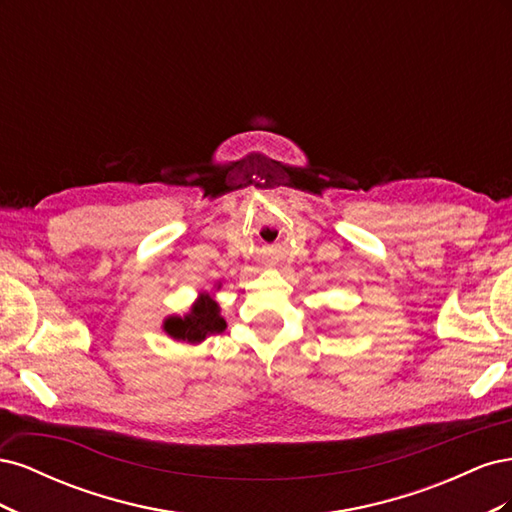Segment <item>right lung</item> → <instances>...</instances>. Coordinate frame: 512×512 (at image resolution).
<instances>
[{
  "mask_svg": "<svg viewBox=\"0 0 512 512\" xmlns=\"http://www.w3.org/2000/svg\"><path fill=\"white\" fill-rule=\"evenodd\" d=\"M224 329L226 320L220 316V305L207 292L200 294L185 316H168L164 320V331L183 344H200Z\"/></svg>",
  "mask_w": 512,
  "mask_h": 512,
  "instance_id": "obj_1",
  "label": "right lung"
}]
</instances>
